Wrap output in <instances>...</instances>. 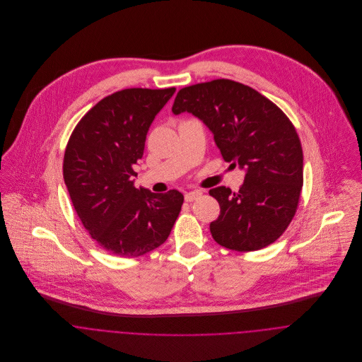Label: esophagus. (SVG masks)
<instances>
[{
  "label": "esophagus",
  "mask_w": 362,
  "mask_h": 362,
  "mask_svg": "<svg viewBox=\"0 0 362 362\" xmlns=\"http://www.w3.org/2000/svg\"><path fill=\"white\" fill-rule=\"evenodd\" d=\"M202 197V192L201 191H191V192H187L185 194V201L187 202H194V201H197L198 198H201Z\"/></svg>",
  "instance_id": "34e87169"
}]
</instances>
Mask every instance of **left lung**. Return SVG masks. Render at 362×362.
Here are the masks:
<instances>
[{"label":"left lung","instance_id":"8db88e82","mask_svg":"<svg viewBox=\"0 0 362 362\" xmlns=\"http://www.w3.org/2000/svg\"><path fill=\"white\" fill-rule=\"evenodd\" d=\"M191 112L211 131L224 161L244 168L238 192L209 191L220 205L213 240L238 252L274 243L291 223L304 184V156L288 117L255 89L230 79L182 88L173 112Z\"/></svg>","mask_w":362,"mask_h":362}]
</instances>
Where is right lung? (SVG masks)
<instances>
[{"label":"right lung","instance_id":"obj_1","mask_svg":"<svg viewBox=\"0 0 362 362\" xmlns=\"http://www.w3.org/2000/svg\"><path fill=\"white\" fill-rule=\"evenodd\" d=\"M175 88H132L92 107L78 122L64 155V181L90 237L107 252L136 258L164 244L181 211L175 189L135 188L134 165L157 112Z\"/></svg>","mask_w":362,"mask_h":362}]
</instances>
